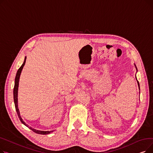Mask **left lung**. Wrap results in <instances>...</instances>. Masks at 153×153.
<instances>
[{
	"instance_id": "obj_1",
	"label": "left lung",
	"mask_w": 153,
	"mask_h": 153,
	"mask_svg": "<svg viewBox=\"0 0 153 153\" xmlns=\"http://www.w3.org/2000/svg\"><path fill=\"white\" fill-rule=\"evenodd\" d=\"M134 66H135V67H136V65L134 64ZM136 70H137V68H136ZM136 80H137V79H136ZM137 82H138V87H139V89H140V84H139V82L137 81Z\"/></svg>"
}]
</instances>
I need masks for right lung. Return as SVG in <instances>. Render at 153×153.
I'll list each match as a JSON object with an SVG mask.
<instances>
[{
	"label": "right lung",
	"instance_id": "1",
	"mask_svg": "<svg viewBox=\"0 0 153 153\" xmlns=\"http://www.w3.org/2000/svg\"><path fill=\"white\" fill-rule=\"evenodd\" d=\"M26 58L27 57L25 58V60H24L23 63L22 64V65L20 66V68L18 69L17 72V74H16L15 76V85H14V88H13V99H14V103H15V109L16 111H17V113L18 114L19 118L20 119V120L21 121V122L23 124L25 125L26 126L28 127L30 130H31L33 131H34L35 133H37V134H49L51 132H53V131H40V130H37L35 129H33V128H32L31 127H29L28 125H27L25 122H23V120H22L20 114V111H19V109L18 108V89H19V79H20V76L21 74V72L22 71L23 69V68L25 65V62H26Z\"/></svg>",
	"mask_w": 153,
	"mask_h": 153
}]
</instances>
